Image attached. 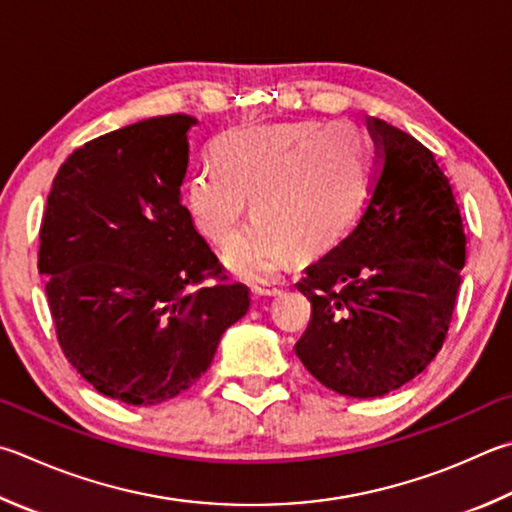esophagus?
<instances>
[{
    "label": "esophagus",
    "mask_w": 512,
    "mask_h": 512,
    "mask_svg": "<svg viewBox=\"0 0 512 512\" xmlns=\"http://www.w3.org/2000/svg\"><path fill=\"white\" fill-rule=\"evenodd\" d=\"M280 291L282 288L277 284H255L253 286L255 297H275V295H280Z\"/></svg>",
    "instance_id": "esophagus-1"
}]
</instances>
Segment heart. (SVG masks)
<instances>
[{
    "label": "heart",
    "mask_w": 512,
    "mask_h": 512,
    "mask_svg": "<svg viewBox=\"0 0 512 512\" xmlns=\"http://www.w3.org/2000/svg\"><path fill=\"white\" fill-rule=\"evenodd\" d=\"M212 161L188 176L185 208L203 237L228 246L253 201L255 224L226 264L255 282L273 277L288 255L306 262L329 253L369 192V143L347 120L230 129L212 145Z\"/></svg>",
    "instance_id": "b5f03b06"
}]
</instances>
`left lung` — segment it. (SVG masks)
I'll return each instance as SVG.
<instances>
[{"instance_id": "8db88e82", "label": "left lung", "mask_w": 512, "mask_h": 512, "mask_svg": "<svg viewBox=\"0 0 512 512\" xmlns=\"http://www.w3.org/2000/svg\"><path fill=\"white\" fill-rule=\"evenodd\" d=\"M369 132L376 170L365 212L297 284L311 302L297 358L351 398L385 396L430 365L466 264L461 212L434 154L380 118Z\"/></svg>"}]
</instances>
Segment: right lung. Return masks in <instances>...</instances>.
I'll use <instances>...</instances> for the list:
<instances>
[{
	"label": "right lung",
	"mask_w": 512,
	"mask_h": 512,
	"mask_svg": "<svg viewBox=\"0 0 512 512\" xmlns=\"http://www.w3.org/2000/svg\"><path fill=\"white\" fill-rule=\"evenodd\" d=\"M185 114L145 118L78 147L55 174L40 275L64 356L100 394L159 405L206 374L244 318L248 286L198 284L221 266L181 201Z\"/></svg>",
	"instance_id": "add662e5"
}]
</instances>
